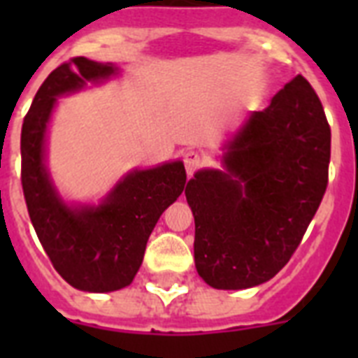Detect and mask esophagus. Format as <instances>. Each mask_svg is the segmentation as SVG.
Returning a JSON list of instances; mask_svg holds the SVG:
<instances>
[{"label":"esophagus","mask_w":358,"mask_h":358,"mask_svg":"<svg viewBox=\"0 0 358 358\" xmlns=\"http://www.w3.org/2000/svg\"><path fill=\"white\" fill-rule=\"evenodd\" d=\"M184 165H185V173L187 174H193L196 169L202 165V157L199 152L195 150H189L184 154Z\"/></svg>","instance_id":"34e87169"}]
</instances>
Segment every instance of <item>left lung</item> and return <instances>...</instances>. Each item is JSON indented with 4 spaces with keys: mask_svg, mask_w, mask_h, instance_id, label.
I'll return each mask as SVG.
<instances>
[{
    "mask_svg": "<svg viewBox=\"0 0 358 358\" xmlns=\"http://www.w3.org/2000/svg\"><path fill=\"white\" fill-rule=\"evenodd\" d=\"M331 128L310 83L297 76L224 145L223 171L185 185L195 217V267L217 289L267 282L299 247L329 178Z\"/></svg>",
    "mask_w": 358,
    "mask_h": 358,
    "instance_id": "1",
    "label": "left lung"
}]
</instances>
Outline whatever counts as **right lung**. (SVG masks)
<instances>
[{
	"label": "right lung",
	"mask_w": 358,
	"mask_h": 358,
	"mask_svg": "<svg viewBox=\"0 0 358 358\" xmlns=\"http://www.w3.org/2000/svg\"><path fill=\"white\" fill-rule=\"evenodd\" d=\"M113 63L74 57L36 91L22 126V187L31 223L53 267L74 288L106 294L126 288L139 271L157 219L185 187L182 162L135 169L100 204H66L46 167V135L57 98L119 76Z\"/></svg>",
	"instance_id": "right-lung-1"
}]
</instances>
